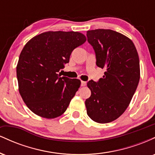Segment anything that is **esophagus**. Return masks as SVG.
Returning <instances> with one entry per match:
<instances>
[{
	"instance_id": "esophagus-1",
	"label": "esophagus",
	"mask_w": 155,
	"mask_h": 155,
	"mask_svg": "<svg viewBox=\"0 0 155 155\" xmlns=\"http://www.w3.org/2000/svg\"><path fill=\"white\" fill-rule=\"evenodd\" d=\"M81 86H82V87L86 86V85H87V82H86V81H81Z\"/></svg>"
}]
</instances>
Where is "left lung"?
I'll return each mask as SVG.
<instances>
[{"label": "left lung", "instance_id": "obj_1", "mask_svg": "<svg viewBox=\"0 0 155 155\" xmlns=\"http://www.w3.org/2000/svg\"><path fill=\"white\" fill-rule=\"evenodd\" d=\"M87 36L96 65L106 69L97 82H87L91 95L85 101L87 113L96 122L108 123L124 113L136 92L140 79L138 54L132 41L118 32L92 30Z\"/></svg>", "mask_w": 155, "mask_h": 155}]
</instances>
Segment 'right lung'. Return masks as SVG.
<instances>
[{"mask_svg":"<svg viewBox=\"0 0 155 155\" xmlns=\"http://www.w3.org/2000/svg\"><path fill=\"white\" fill-rule=\"evenodd\" d=\"M86 41L79 32L49 31L33 37L21 51L17 66L19 91L29 109L53 119L66 111L81 81L62 76L74 49Z\"/></svg>","mask_w":155,"mask_h":155,"instance_id":"1","label":"right lung"}]
</instances>
